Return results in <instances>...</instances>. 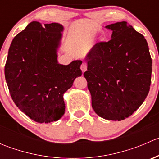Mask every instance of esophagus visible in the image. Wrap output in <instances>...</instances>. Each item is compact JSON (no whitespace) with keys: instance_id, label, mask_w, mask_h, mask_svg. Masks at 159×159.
<instances>
[{"instance_id":"1","label":"esophagus","mask_w":159,"mask_h":159,"mask_svg":"<svg viewBox=\"0 0 159 159\" xmlns=\"http://www.w3.org/2000/svg\"><path fill=\"white\" fill-rule=\"evenodd\" d=\"M81 70H82V72L84 73L86 70H87V64L85 62H83L81 65Z\"/></svg>"}]
</instances>
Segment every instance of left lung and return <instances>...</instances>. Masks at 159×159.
Instances as JSON below:
<instances>
[{"label":"left lung","mask_w":159,"mask_h":159,"mask_svg":"<svg viewBox=\"0 0 159 159\" xmlns=\"http://www.w3.org/2000/svg\"><path fill=\"white\" fill-rule=\"evenodd\" d=\"M105 28L112 30L111 39L93 46L85 57L84 76L95 113L105 119L121 121L146 98L152 61L145 38L127 22Z\"/></svg>","instance_id":"obj_1"}]
</instances>
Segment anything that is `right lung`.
Instances as JSON below:
<instances>
[{
	"instance_id": "obj_1",
	"label": "right lung",
	"mask_w": 159,
	"mask_h": 159,
	"mask_svg": "<svg viewBox=\"0 0 159 159\" xmlns=\"http://www.w3.org/2000/svg\"><path fill=\"white\" fill-rule=\"evenodd\" d=\"M64 27L28 24L11 42L4 67L6 82L13 101L22 112L38 123L60 119L65 111L63 95L77 77L82 61L68 65L57 62Z\"/></svg>"
}]
</instances>
